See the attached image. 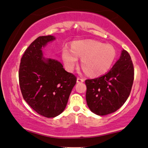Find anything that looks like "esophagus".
<instances>
[{"label": "esophagus", "mask_w": 148, "mask_h": 148, "mask_svg": "<svg viewBox=\"0 0 148 148\" xmlns=\"http://www.w3.org/2000/svg\"><path fill=\"white\" fill-rule=\"evenodd\" d=\"M84 82V79L81 78V77H77V83H83Z\"/></svg>", "instance_id": "esophagus-1"}]
</instances>
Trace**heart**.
<instances>
[{"label":"heart","mask_w":148,"mask_h":148,"mask_svg":"<svg viewBox=\"0 0 148 148\" xmlns=\"http://www.w3.org/2000/svg\"><path fill=\"white\" fill-rule=\"evenodd\" d=\"M62 57L66 67L72 70L81 57L83 71L91 76H98L108 71L116 58V51L110 45H105L95 40L74 41L72 48L65 46Z\"/></svg>","instance_id":"1"}]
</instances>
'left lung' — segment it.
Returning <instances> with one entry per match:
<instances>
[{
    "instance_id": "obj_1",
    "label": "left lung",
    "mask_w": 148,
    "mask_h": 148,
    "mask_svg": "<svg viewBox=\"0 0 148 148\" xmlns=\"http://www.w3.org/2000/svg\"><path fill=\"white\" fill-rule=\"evenodd\" d=\"M134 80L130 55L123 50L120 58L107 74L86 79V100L90 111L103 116L122 107L130 96Z\"/></svg>"
}]
</instances>
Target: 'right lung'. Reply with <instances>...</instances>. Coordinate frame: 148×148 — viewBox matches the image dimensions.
<instances>
[{
    "label": "right lung",
    "mask_w": 148,
    "mask_h": 148,
    "mask_svg": "<svg viewBox=\"0 0 148 148\" xmlns=\"http://www.w3.org/2000/svg\"><path fill=\"white\" fill-rule=\"evenodd\" d=\"M55 39L39 36L21 60L18 80L23 97L35 111L47 118L58 116L65 109L77 78L57 60L42 58L41 48Z\"/></svg>",
    "instance_id": "right-lung-1"
}]
</instances>
